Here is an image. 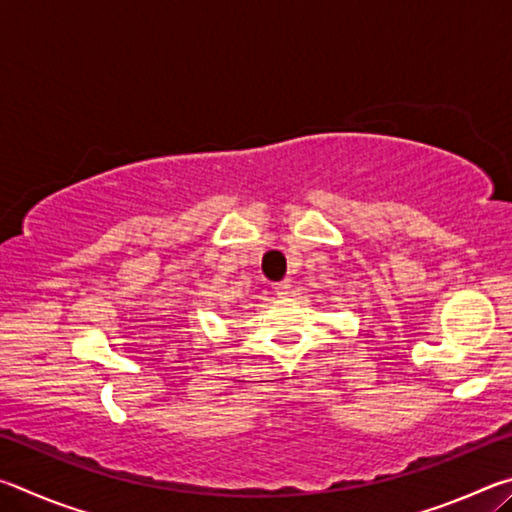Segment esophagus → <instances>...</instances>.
I'll use <instances>...</instances> for the list:
<instances>
[{
  "label": "esophagus",
  "mask_w": 512,
  "mask_h": 512,
  "mask_svg": "<svg viewBox=\"0 0 512 512\" xmlns=\"http://www.w3.org/2000/svg\"><path fill=\"white\" fill-rule=\"evenodd\" d=\"M273 291H275L280 298H287L289 293H291V282H289V280L275 282V284H273Z\"/></svg>",
  "instance_id": "1"
}]
</instances>
